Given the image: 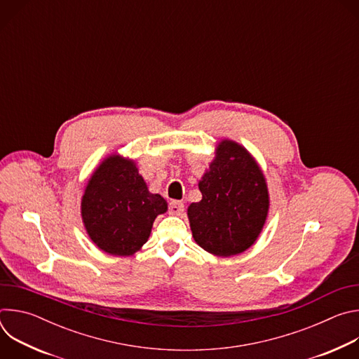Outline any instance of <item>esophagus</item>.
<instances>
[{
  "mask_svg": "<svg viewBox=\"0 0 359 359\" xmlns=\"http://www.w3.org/2000/svg\"><path fill=\"white\" fill-rule=\"evenodd\" d=\"M184 212V204L179 200H173L169 204V213L175 215V216H180Z\"/></svg>",
  "mask_w": 359,
  "mask_h": 359,
  "instance_id": "esophagus-1",
  "label": "esophagus"
}]
</instances>
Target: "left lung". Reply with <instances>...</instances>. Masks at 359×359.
<instances>
[{
	"label": "left lung",
	"instance_id": "1",
	"mask_svg": "<svg viewBox=\"0 0 359 359\" xmlns=\"http://www.w3.org/2000/svg\"><path fill=\"white\" fill-rule=\"evenodd\" d=\"M201 200L187 208L194 241L217 257L250 248L266 224L270 194L266 176L251 153L222 139L215 158L198 180Z\"/></svg>",
	"mask_w": 359,
	"mask_h": 359
}]
</instances>
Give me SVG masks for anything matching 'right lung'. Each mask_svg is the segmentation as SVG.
Masks as SVG:
<instances>
[{"instance_id": "obj_1", "label": "right lung", "mask_w": 359, "mask_h": 359, "mask_svg": "<svg viewBox=\"0 0 359 359\" xmlns=\"http://www.w3.org/2000/svg\"><path fill=\"white\" fill-rule=\"evenodd\" d=\"M168 201L150 193L133 159L112 153L90 175L81 198L86 234L104 252L129 257L147 241Z\"/></svg>"}]
</instances>
